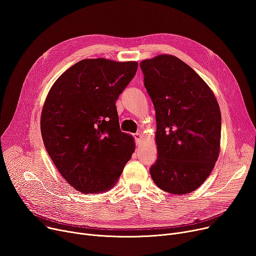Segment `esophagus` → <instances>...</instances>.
Wrapping results in <instances>:
<instances>
[{"label": "esophagus", "mask_w": 256, "mask_h": 256, "mask_svg": "<svg viewBox=\"0 0 256 256\" xmlns=\"http://www.w3.org/2000/svg\"><path fill=\"white\" fill-rule=\"evenodd\" d=\"M142 138H143V135H142L141 132H137V134H135V139H136V143H137V145L141 143Z\"/></svg>", "instance_id": "34e87169"}]
</instances>
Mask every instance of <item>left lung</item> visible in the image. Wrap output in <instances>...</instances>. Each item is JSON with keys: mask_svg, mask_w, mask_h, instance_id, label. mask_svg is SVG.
<instances>
[{"mask_svg": "<svg viewBox=\"0 0 256 256\" xmlns=\"http://www.w3.org/2000/svg\"><path fill=\"white\" fill-rule=\"evenodd\" d=\"M156 110L158 160L152 178L176 195L195 191L220 154L221 112L212 90L191 67L172 55L140 63Z\"/></svg>", "mask_w": 256, "mask_h": 256, "instance_id": "obj_1", "label": "left lung"}]
</instances>
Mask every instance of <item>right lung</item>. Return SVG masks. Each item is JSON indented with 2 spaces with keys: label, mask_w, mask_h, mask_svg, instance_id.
I'll use <instances>...</instances> for the list:
<instances>
[{
  "label": "right lung",
  "mask_w": 256,
  "mask_h": 256,
  "mask_svg": "<svg viewBox=\"0 0 256 256\" xmlns=\"http://www.w3.org/2000/svg\"><path fill=\"white\" fill-rule=\"evenodd\" d=\"M138 62L84 59L64 72L44 100L40 130L63 178L84 194L109 191L135 152L119 128L116 100Z\"/></svg>",
  "instance_id": "1"
}]
</instances>
